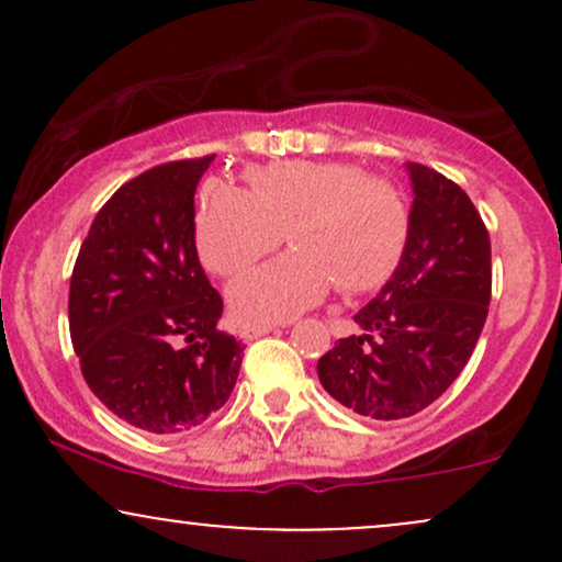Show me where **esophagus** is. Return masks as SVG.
Instances as JSON below:
<instances>
[{"label": "esophagus", "mask_w": 562, "mask_h": 562, "mask_svg": "<svg viewBox=\"0 0 562 562\" xmlns=\"http://www.w3.org/2000/svg\"><path fill=\"white\" fill-rule=\"evenodd\" d=\"M274 330H277V325H245L240 335L245 340H256V338H261V335H269Z\"/></svg>", "instance_id": "obj_1"}]
</instances>
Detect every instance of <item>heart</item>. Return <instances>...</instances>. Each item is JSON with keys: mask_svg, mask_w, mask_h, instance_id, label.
Instances as JSON below:
<instances>
[{"mask_svg": "<svg viewBox=\"0 0 562 562\" xmlns=\"http://www.w3.org/2000/svg\"><path fill=\"white\" fill-rule=\"evenodd\" d=\"M248 190L205 179L195 203V245L211 272H243L288 240L295 250L245 272L229 306L245 322L290 319L338 282L367 293L396 272L409 240V205L391 179L335 160H277L248 169Z\"/></svg>", "mask_w": 562, "mask_h": 562, "instance_id": "1", "label": "heart"}]
</instances>
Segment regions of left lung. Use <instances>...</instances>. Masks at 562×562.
I'll return each mask as SVG.
<instances>
[{
    "mask_svg": "<svg viewBox=\"0 0 562 562\" xmlns=\"http://www.w3.org/2000/svg\"><path fill=\"white\" fill-rule=\"evenodd\" d=\"M406 171L415 200L402 261L353 314L359 335L317 362L335 402L375 420L417 415L454 383L492 301V243L465 190L423 164Z\"/></svg>",
    "mask_w": 562,
    "mask_h": 562,
    "instance_id": "left-lung-1",
    "label": "left lung"
}]
</instances>
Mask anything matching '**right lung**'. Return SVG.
<instances>
[{"mask_svg": "<svg viewBox=\"0 0 562 562\" xmlns=\"http://www.w3.org/2000/svg\"><path fill=\"white\" fill-rule=\"evenodd\" d=\"M214 156L173 160L115 190L70 277L68 322L87 385L147 434H182L227 404L243 348L195 248V190Z\"/></svg>", "mask_w": 562, "mask_h": 562, "instance_id": "1", "label": "right lung"}]
</instances>
